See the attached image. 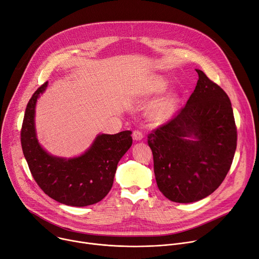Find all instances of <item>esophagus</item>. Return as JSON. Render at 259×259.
<instances>
[{"mask_svg": "<svg viewBox=\"0 0 259 259\" xmlns=\"http://www.w3.org/2000/svg\"><path fill=\"white\" fill-rule=\"evenodd\" d=\"M132 136H133V140H134V141H142V140L144 139V134H143V132L140 131V130L133 131Z\"/></svg>", "mask_w": 259, "mask_h": 259, "instance_id": "1", "label": "esophagus"}]
</instances>
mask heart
<instances>
[{
	"instance_id": "heart-1",
	"label": "heart",
	"mask_w": 259,
	"mask_h": 259,
	"mask_svg": "<svg viewBox=\"0 0 259 259\" xmlns=\"http://www.w3.org/2000/svg\"><path fill=\"white\" fill-rule=\"evenodd\" d=\"M166 83L162 79H157L151 88L148 90V93H157L164 90ZM176 106V98L173 95H168L161 100L157 101L151 108V115L157 120L163 122L168 119L174 114Z\"/></svg>"
}]
</instances>
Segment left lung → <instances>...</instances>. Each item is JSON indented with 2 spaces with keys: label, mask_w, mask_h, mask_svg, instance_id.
I'll return each instance as SVG.
<instances>
[{
  "label": "left lung",
  "mask_w": 259,
  "mask_h": 259,
  "mask_svg": "<svg viewBox=\"0 0 259 259\" xmlns=\"http://www.w3.org/2000/svg\"><path fill=\"white\" fill-rule=\"evenodd\" d=\"M185 106L148 135L154 174L168 200L192 203L212 194L225 179L236 149L231 102L202 71Z\"/></svg>",
  "instance_id": "8db88e82"
}]
</instances>
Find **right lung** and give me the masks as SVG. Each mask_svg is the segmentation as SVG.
I'll return each instance as SVG.
<instances>
[{
    "instance_id": "obj_1",
    "label": "right lung",
    "mask_w": 259,
    "mask_h": 259,
    "mask_svg": "<svg viewBox=\"0 0 259 259\" xmlns=\"http://www.w3.org/2000/svg\"><path fill=\"white\" fill-rule=\"evenodd\" d=\"M48 82L28 102L21 131L24 156L31 174L44 193L55 201L83 207L100 202L112 187L119 159L132 145V132L98 134L92 146L73 158L53 156L38 143L35 106Z\"/></svg>"
}]
</instances>
